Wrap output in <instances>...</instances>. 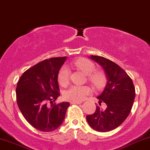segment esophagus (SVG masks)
I'll use <instances>...</instances> for the list:
<instances>
[{
	"instance_id": "1",
	"label": "esophagus",
	"mask_w": 150,
	"mask_h": 150,
	"mask_svg": "<svg viewBox=\"0 0 150 150\" xmlns=\"http://www.w3.org/2000/svg\"><path fill=\"white\" fill-rule=\"evenodd\" d=\"M71 104H77V105H79V104H81L82 103V102H71L70 103Z\"/></svg>"
}]
</instances>
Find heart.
<instances>
[{"mask_svg": "<svg viewBox=\"0 0 150 150\" xmlns=\"http://www.w3.org/2000/svg\"><path fill=\"white\" fill-rule=\"evenodd\" d=\"M74 66L86 75L89 82L96 88H101L106 81L105 74L100 70H95L92 61L85 58H80L74 62ZM70 71L68 68L62 67L58 74V82L62 86H66L69 83ZM91 92L88 86H72L64 93V98L70 102H80Z\"/></svg>", "mask_w": 150, "mask_h": 150, "instance_id": "heart-1", "label": "heart"}]
</instances>
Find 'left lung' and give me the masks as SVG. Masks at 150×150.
Here are the masks:
<instances>
[{
	"label": "left lung",
	"instance_id": "8db88e82",
	"mask_svg": "<svg viewBox=\"0 0 150 150\" xmlns=\"http://www.w3.org/2000/svg\"><path fill=\"white\" fill-rule=\"evenodd\" d=\"M103 68L107 84L97 98L99 105L106 104L105 109L96 106L92 115H87L88 124L96 131L108 132L120 126L129 116L136 96L132 80L120 66L103 57H89Z\"/></svg>",
	"mask_w": 150,
	"mask_h": 150
}]
</instances>
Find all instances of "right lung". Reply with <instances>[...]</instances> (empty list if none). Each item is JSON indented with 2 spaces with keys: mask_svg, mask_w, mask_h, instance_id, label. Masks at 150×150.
Masks as SVG:
<instances>
[{
  "mask_svg": "<svg viewBox=\"0 0 150 150\" xmlns=\"http://www.w3.org/2000/svg\"><path fill=\"white\" fill-rule=\"evenodd\" d=\"M66 59H45L26 70L18 81L19 110L27 122L40 131L50 132L60 127L70 105L68 102L53 104L60 96L58 74Z\"/></svg>",
  "mask_w": 150,
  "mask_h": 150,
  "instance_id": "add662e5",
  "label": "right lung"
}]
</instances>
